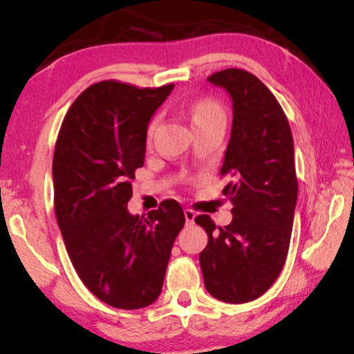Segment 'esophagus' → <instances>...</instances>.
<instances>
[{"instance_id": "1", "label": "esophagus", "mask_w": 354, "mask_h": 354, "mask_svg": "<svg viewBox=\"0 0 354 354\" xmlns=\"http://www.w3.org/2000/svg\"><path fill=\"white\" fill-rule=\"evenodd\" d=\"M195 212L192 211V209H184V217H185V221H187V223L190 225V223H194V220H195Z\"/></svg>"}]
</instances>
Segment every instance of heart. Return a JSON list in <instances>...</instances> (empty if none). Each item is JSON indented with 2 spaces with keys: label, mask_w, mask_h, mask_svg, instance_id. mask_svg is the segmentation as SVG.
I'll use <instances>...</instances> for the list:
<instances>
[{
  "label": "heart",
  "mask_w": 354,
  "mask_h": 354,
  "mask_svg": "<svg viewBox=\"0 0 354 354\" xmlns=\"http://www.w3.org/2000/svg\"><path fill=\"white\" fill-rule=\"evenodd\" d=\"M190 117H192V122H194V127H200V124H207V123L217 122V120H225V112L217 101L203 98L190 106ZM158 122L159 118L154 117L151 118V122L148 123L147 131H145L147 143L151 142L154 131L158 128Z\"/></svg>",
  "instance_id": "heart-1"
}]
</instances>
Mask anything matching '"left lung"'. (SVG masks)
Listing matches in <instances>:
<instances>
[{"mask_svg": "<svg viewBox=\"0 0 354 354\" xmlns=\"http://www.w3.org/2000/svg\"><path fill=\"white\" fill-rule=\"evenodd\" d=\"M232 100V129L221 176L232 221L207 232L200 266L207 292L225 303H248L266 293L283 270L297 206L298 181L289 122L274 95L250 71L226 68L207 77Z\"/></svg>", "mask_w": 354, "mask_h": 354, "instance_id": "8db88e82", "label": "left lung"}]
</instances>
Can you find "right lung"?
I'll return each mask as SVG.
<instances>
[{
    "label": "right lung",
    "mask_w": 354,
    "mask_h": 354,
    "mask_svg": "<svg viewBox=\"0 0 354 354\" xmlns=\"http://www.w3.org/2000/svg\"><path fill=\"white\" fill-rule=\"evenodd\" d=\"M173 87L93 84L71 104L57 136L53 183L65 248L84 286L117 309H140L158 299L185 223L175 200L147 217L127 207L131 181L145 159L148 122Z\"/></svg>",
    "instance_id": "obj_1"
}]
</instances>
